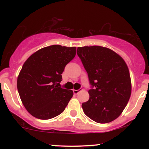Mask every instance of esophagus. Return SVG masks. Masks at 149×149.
<instances>
[{"mask_svg": "<svg viewBox=\"0 0 149 149\" xmlns=\"http://www.w3.org/2000/svg\"><path fill=\"white\" fill-rule=\"evenodd\" d=\"M73 93H74V95H78V94L79 93L81 90H73Z\"/></svg>", "mask_w": 149, "mask_h": 149, "instance_id": "obj_1", "label": "esophagus"}]
</instances>
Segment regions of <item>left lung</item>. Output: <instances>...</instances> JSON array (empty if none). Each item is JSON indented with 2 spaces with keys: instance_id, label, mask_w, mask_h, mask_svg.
<instances>
[{
  "instance_id": "obj_1",
  "label": "left lung",
  "mask_w": 149,
  "mask_h": 149,
  "mask_svg": "<svg viewBox=\"0 0 149 149\" xmlns=\"http://www.w3.org/2000/svg\"><path fill=\"white\" fill-rule=\"evenodd\" d=\"M88 73L92 88L90 98L82 104L85 114L98 123L117 118L127 106L132 84L125 61L112 49L102 46H85L77 49Z\"/></svg>"
}]
</instances>
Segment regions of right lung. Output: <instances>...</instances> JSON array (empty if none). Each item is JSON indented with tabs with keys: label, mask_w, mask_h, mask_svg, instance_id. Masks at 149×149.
<instances>
[{
	"label": "right lung",
	"mask_w": 149,
	"mask_h": 149,
	"mask_svg": "<svg viewBox=\"0 0 149 149\" xmlns=\"http://www.w3.org/2000/svg\"><path fill=\"white\" fill-rule=\"evenodd\" d=\"M76 53V47L53 45L36 51L24 63L17 85L22 104L33 117L50 119L64 111L73 92L59 83Z\"/></svg>",
	"instance_id": "add662e5"
}]
</instances>
